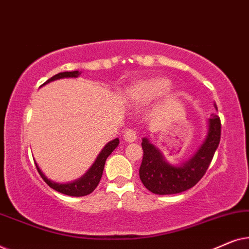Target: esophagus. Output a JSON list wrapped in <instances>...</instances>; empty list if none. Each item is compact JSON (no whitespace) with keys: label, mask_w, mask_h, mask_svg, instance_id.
<instances>
[{"label":"esophagus","mask_w":249,"mask_h":249,"mask_svg":"<svg viewBox=\"0 0 249 249\" xmlns=\"http://www.w3.org/2000/svg\"><path fill=\"white\" fill-rule=\"evenodd\" d=\"M124 139L128 142H132L137 139V135H136V131L134 129H127L124 134Z\"/></svg>","instance_id":"obj_1"}]
</instances>
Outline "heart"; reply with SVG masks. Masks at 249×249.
I'll list each match as a JSON object with an SVG mask.
<instances>
[{
    "label": "heart",
    "instance_id": "heart-1",
    "mask_svg": "<svg viewBox=\"0 0 249 249\" xmlns=\"http://www.w3.org/2000/svg\"><path fill=\"white\" fill-rule=\"evenodd\" d=\"M171 83L164 77H153L132 84L124 93V102L130 107H142L169 90Z\"/></svg>",
    "mask_w": 249,
    "mask_h": 249
}]
</instances>
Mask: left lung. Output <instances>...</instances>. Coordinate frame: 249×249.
<instances>
[{
    "label": "left lung",
    "instance_id": "obj_1",
    "mask_svg": "<svg viewBox=\"0 0 249 249\" xmlns=\"http://www.w3.org/2000/svg\"><path fill=\"white\" fill-rule=\"evenodd\" d=\"M214 107L217 110L216 104ZM221 138V120L212 114L209 120V134L205 142L188 162L181 166H173L165 162L163 156L147 138H142V161L139 168V178L149 192L156 195H171L186 192L196 185L212 162Z\"/></svg>",
    "mask_w": 249,
    "mask_h": 249
}]
</instances>
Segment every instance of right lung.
<instances>
[{
	"label": "right lung",
	"instance_id": "1",
	"mask_svg": "<svg viewBox=\"0 0 249 249\" xmlns=\"http://www.w3.org/2000/svg\"><path fill=\"white\" fill-rule=\"evenodd\" d=\"M80 74L79 71H66V72H60L53 76L52 78H50L49 80L46 81L45 84L50 83V81L56 80V79H61V78H72V77H78ZM119 145V139L115 138L114 141H112L108 142L107 145H105V147L102 149V152L100 153V155L97 156L96 161L94 162V164L91 165V168L88 170L86 175L84 177H81L80 179L76 180V181L70 182V183H56L54 181H51L50 179H47L44 173L40 171V169L36 164V169L38 173L42 177L44 181H45L47 185H49L51 188H53L56 192H59L61 194H64V195L68 196H73V197H80V196H86L88 194L93 193L94 189L96 188L98 182L102 178V175H103V170H104V164L107 159L108 158V155L111 154L112 152L114 151L115 147Z\"/></svg>",
	"mask_w": 249,
	"mask_h": 249
}]
</instances>
